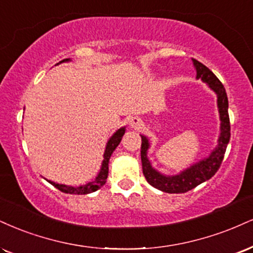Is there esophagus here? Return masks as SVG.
Wrapping results in <instances>:
<instances>
[{"mask_svg":"<svg viewBox=\"0 0 253 253\" xmlns=\"http://www.w3.org/2000/svg\"><path fill=\"white\" fill-rule=\"evenodd\" d=\"M142 120L139 117H132L129 119V126L132 128H140L142 126Z\"/></svg>","mask_w":253,"mask_h":253,"instance_id":"1","label":"esophagus"}]
</instances>
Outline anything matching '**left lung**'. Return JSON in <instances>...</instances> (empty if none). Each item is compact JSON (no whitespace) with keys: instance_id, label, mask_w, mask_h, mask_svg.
I'll use <instances>...</instances> for the list:
<instances>
[{"instance_id":"1","label":"left lung","mask_w":253,"mask_h":253,"mask_svg":"<svg viewBox=\"0 0 253 253\" xmlns=\"http://www.w3.org/2000/svg\"><path fill=\"white\" fill-rule=\"evenodd\" d=\"M194 69L197 72V79L205 82L208 86L217 95V106L219 112V120H220V132H219L218 144L213 151L209 154V157L204 158L198 163H194L187 169H182L178 174L166 175L158 171L152 166L147 153L150 148V140L146 135L141 136V163L142 172L146 180L153 187L166 193H185L187 191L197 187L202 182L209 180L215 174L220 167L221 161L224 159L225 151L230 141V118H229V100L226 92L219 79L202 62L192 59Z\"/></svg>"}]
</instances>
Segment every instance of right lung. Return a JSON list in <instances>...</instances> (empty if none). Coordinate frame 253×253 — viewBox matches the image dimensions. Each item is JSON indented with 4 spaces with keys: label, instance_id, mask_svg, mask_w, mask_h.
Here are the masks:
<instances>
[{
    "label": "right lung",
    "instance_id": "obj_1",
    "mask_svg": "<svg viewBox=\"0 0 253 253\" xmlns=\"http://www.w3.org/2000/svg\"><path fill=\"white\" fill-rule=\"evenodd\" d=\"M72 61L71 59H65L62 61H60L57 65L62 62H69ZM125 130H126V127H121L119 128L117 132L114 133L111 138L108 139L107 144H106V148H105V153H103V160L101 164V169H100L99 173L95 176V179L92 181L87 182L84 185H80V186H68V185H63V184H57V182H54L51 180H48L49 184L55 186L57 190H60L61 192H65V193H69V194H88V193H92L95 192V191L101 188L103 185L106 184V179L108 176V164H109V158H111L112 154L115 148L118 147V145L120 144L121 139L125 134Z\"/></svg>",
    "mask_w": 253,
    "mask_h": 253
}]
</instances>
